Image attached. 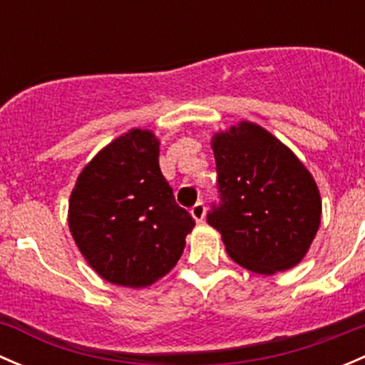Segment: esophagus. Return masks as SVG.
<instances>
[{"mask_svg":"<svg viewBox=\"0 0 365 365\" xmlns=\"http://www.w3.org/2000/svg\"><path fill=\"white\" fill-rule=\"evenodd\" d=\"M205 213H206V208H205L203 201H197V203L190 208V215L194 217V220H196V222H203Z\"/></svg>","mask_w":365,"mask_h":365,"instance_id":"34e87169","label":"esophagus"}]
</instances>
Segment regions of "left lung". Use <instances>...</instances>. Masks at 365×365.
<instances>
[{
    "mask_svg": "<svg viewBox=\"0 0 365 365\" xmlns=\"http://www.w3.org/2000/svg\"><path fill=\"white\" fill-rule=\"evenodd\" d=\"M219 203L206 220L240 267L272 275L300 263L322 220L305 165L259 125L242 121L212 141Z\"/></svg>",
    "mask_w": 365,
    "mask_h": 365,
    "instance_id": "left-lung-1",
    "label": "left lung"
}]
</instances>
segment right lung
<instances>
[{
    "label": "right lung",
    "instance_id": "obj_1",
    "mask_svg": "<svg viewBox=\"0 0 365 365\" xmlns=\"http://www.w3.org/2000/svg\"><path fill=\"white\" fill-rule=\"evenodd\" d=\"M194 219L176 205L159 165V141L132 128L77 178L68 226L90 267L113 284L145 288L182 256Z\"/></svg>",
    "mask_w": 365,
    "mask_h": 365
}]
</instances>
